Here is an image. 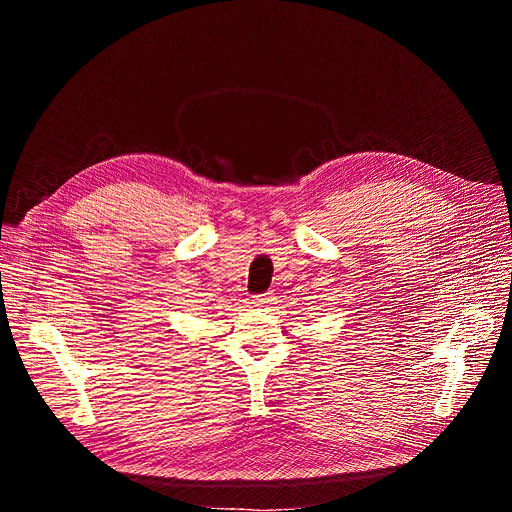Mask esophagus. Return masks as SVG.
<instances>
[{
	"mask_svg": "<svg viewBox=\"0 0 512 512\" xmlns=\"http://www.w3.org/2000/svg\"><path fill=\"white\" fill-rule=\"evenodd\" d=\"M253 304L257 306V308H263V306H269V304H273V296H269V294H263V296H255V300H253Z\"/></svg>",
	"mask_w": 512,
	"mask_h": 512,
	"instance_id": "1",
	"label": "esophagus"
}]
</instances>
